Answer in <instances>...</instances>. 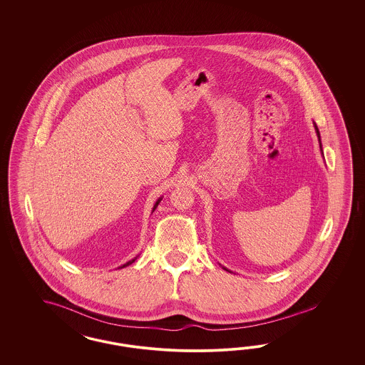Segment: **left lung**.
Segmentation results:
<instances>
[{
    "label": "left lung",
    "mask_w": 365,
    "mask_h": 365,
    "mask_svg": "<svg viewBox=\"0 0 365 365\" xmlns=\"http://www.w3.org/2000/svg\"><path fill=\"white\" fill-rule=\"evenodd\" d=\"M314 128H316V133H317V136H319V139H320V133H319V128H317V125H316V124H314ZM223 269H225V270H227L226 267H223ZM227 272H229V270H227Z\"/></svg>",
    "instance_id": "obj_1"
}]
</instances>
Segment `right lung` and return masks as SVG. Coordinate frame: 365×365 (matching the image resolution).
<instances>
[{"mask_svg":"<svg viewBox=\"0 0 365 365\" xmlns=\"http://www.w3.org/2000/svg\"><path fill=\"white\" fill-rule=\"evenodd\" d=\"M160 200H162V198H159V199H158V200H156V203H155V205H154V209H153V211H154L155 209H156V206H158V205H159V202H160ZM135 259H136V258H133V259H131V261H128V262H127V264H124V265L120 266V267H125V266L131 265V264H133V262H135Z\"/></svg>","mask_w":365,"mask_h":365,"instance_id":"1","label":"right lung"}]
</instances>
